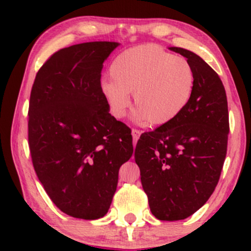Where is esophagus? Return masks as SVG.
Here are the masks:
<instances>
[{
	"label": "esophagus",
	"mask_w": 251,
	"mask_h": 251,
	"mask_svg": "<svg viewBox=\"0 0 251 251\" xmlns=\"http://www.w3.org/2000/svg\"><path fill=\"white\" fill-rule=\"evenodd\" d=\"M131 133H132V138H133V144L135 145V144H137V142H138V139H139L140 133H142V132H140L139 129L133 128V129H132Z\"/></svg>",
	"instance_id": "1"
}]
</instances>
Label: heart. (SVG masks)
<instances>
[{
    "label": "heart",
    "mask_w": 251,
    "mask_h": 251,
    "mask_svg": "<svg viewBox=\"0 0 251 251\" xmlns=\"http://www.w3.org/2000/svg\"><path fill=\"white\" fill-rule=\"evenodd\" d=\"M112 79H103L100 91L112 116L125 117L133 93L132 118L137 124L155 126L175 120L194 94L196 76L183 57L154 45H142L124 50L109 67Z\"/></svg>",
    "instance_id": "heart-1"
}]
</instances>
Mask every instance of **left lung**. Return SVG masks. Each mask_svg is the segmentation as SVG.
Here are the masks:
<instances>
[{"label":"left lung","mask_w":251,"mask_h":251,"mask_svg":"<svg viewBox=\"0 0 251 251\" xmlns=\"http://www.w3.org/2000/svg\"><path fill=\"white\" fill-rule=\"evenodd\" d=\"M169 50L194 68V94L175 120L140 135L134 159L152 214L160 221H180L206 203L220 180L229 113L218 74L194 51Z\"/></svg>","instance_id":"left-lung-1"}]
</instances>
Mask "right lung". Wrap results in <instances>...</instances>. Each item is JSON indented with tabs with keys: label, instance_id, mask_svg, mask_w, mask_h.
Instances as JSON below:
<instances>
[{
	"label": "right lung",
	"instance_id": "obj_1",
	"mask_svg": "<svg viewBox=\"0 0 251 251\" xmlns=\"http://www.w3.org/2000/svg\"><path fill=\"white\" fill-rule=\"evenodd\" d=\"M119 42L63 48L40 68L30 93L28 140L37 178L65 214H107L119 169L133 153L125 124L109 113L100 91L103 62Z\"/></svg>",
	"mask_w": 251,
	"mask_h": 251
}]
</instances>
